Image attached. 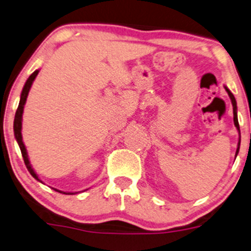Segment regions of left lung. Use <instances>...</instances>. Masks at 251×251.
<instances>
[{
	"label": "left lung",
	"mask_w": 251,
	"mask_h": 251,
	"mask_svg": "<svg viewBox=\"0 0 251 251\" xmlns=\"http://www.w3.org/2000/svg\"><path fill=\"white\" fill-rule=\"evenodd\" d=\"M226 91H227L228 95H229L230 100H231V103H233V111H234V125L236 126V129L239 130V134H240V126H239V121H237V107H236V100H235L234 95L231 94V92L228 89L227 87H225ZM240 142H241V134H240V140H239V145H237V150H236V156L237 153H239V150H240Z\"/></svg>",
	"instance_id": "obj_1"
}]
</instances>
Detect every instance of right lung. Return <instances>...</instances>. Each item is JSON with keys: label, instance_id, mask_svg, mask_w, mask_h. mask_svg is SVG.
<instances>
[{"label": "right lung", "instance_id": "add662e5", "mask_svg": "<svg viewBox=\"0 0 251 251\" xmlns=\"http://www.w3.org/2000/svg\"><path fill=\"white\" fill-rule=\"evenodd\" d=\"M39 71L36 70L35 72H33L31 75L29 76V79L26 80L25 85H24L23 87V91H22V94H21V100H20V104H18V108L16 110V114H15V120H14V134H15V138H16L18 145H20V149H21V152H22V156H23V159H24V163H25V166L27 169V171L30 172V175L32 176L33 178L37 179V180L42 182V180L38 178V176L36 175V172L33 171V169L31 168V164L29 162V158H27V152H26V149H25V145L23 143V140H22V115H23V109H24V104H25L26 102V98H27V94H29V91L31 88V85H32L33 80L37 76V74H38ZM54 191L57 192H60V193H64V194H73V193H66V192H61L59 190H55Z\"/></svg>", "mask_w": 251, "mask_h": 251}]
</instances>
